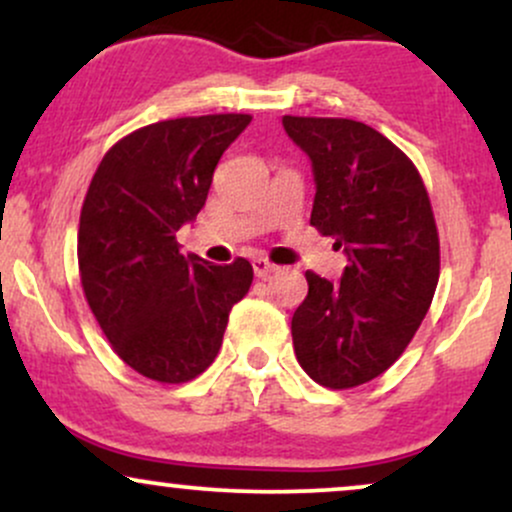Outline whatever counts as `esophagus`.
I'll list each match as a JSON object with an SVG mask.
<instances>
[{
  "instance_id": "1",
  "label": "esophagus",
  "mask_w": 512,
  "mask_h": 512,
  "mask_svg": "<svg viewBox=\"0 0 512 512\" xmlns=\"http://www.w3.org/2000/svg\"><path fill=\"white\" fill-rule=\"evenodd\" d=\"M252 269H255V276H260V279H264V276L274 274L279 267H276L274 262L264 260V257H257V260H252Z\"/></svg>"
}]
</instances>
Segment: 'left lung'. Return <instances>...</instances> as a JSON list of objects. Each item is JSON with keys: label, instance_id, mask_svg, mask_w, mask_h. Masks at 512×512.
I'll return each mask as SVG.
<instances>
[{"label": "left lung", "instance_id": "8db88e82", "mask_svg": "<svg viewBox=\"0 0 512 512\" xmlns=\"http://www.w3.org/2000/svg\"><path fill=\"white\" fill-rule=\"evenodd\" d=\"M281 122L313 161L310 226L349 257L339 281L305 272L293 349L315 383L349 390L385 373L431 308L440 274L431 199L411 158L378 129L346 117Z\"/></svg>", "mask_w": 512, "mask_h": 512}]
</instances>
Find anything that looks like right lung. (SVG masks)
Segmentation results:
<instances>
[{
	"mask_svg": "<svg viewBox=\"0 0 512 512\" xmlns=\"http://www.w3.org/2000/svg\"><path fill=\"white\" fill-rule=\"evenodd\" d=\"M243 113L178 117L134 129L108 149L79 219L84 296L129 368L180 385L219 354L252 264L180 255L175 233L204 207L214 168L250 125Z\"/></svg>",
	"mask_w": 512,
	"mask_h": 512,
	"instance_id": "obj_1",
	"label": "right lung"
}]
</instances>
